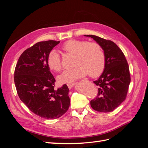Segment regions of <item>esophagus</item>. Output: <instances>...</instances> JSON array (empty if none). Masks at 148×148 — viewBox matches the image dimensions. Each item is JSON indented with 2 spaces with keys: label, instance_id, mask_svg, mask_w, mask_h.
Returning a JSON list of instances; mask_svg holds the SVG:
<instances>
[{
  "label": "esophagus",
  "instance_id": "esophagus-1",
  "mask_svg": "<svg viewBox=\"0 0 148 148\" xmlns=\"http://www.w3.org/2000/svg\"><path fill=\"white\" fill-rule=\"evenodd\" d=\"M74 85H75V83H69L67 84V86H68L69 89H71L73 87Z\"/></svg>",
  "mask_w": 148,
  "mask_h": 148
}]
</instances>
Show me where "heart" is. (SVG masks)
Returning a JSON list of instances; mask_svg holds the SVG:
<instances>
[{"instance_id": "1", "label": "heart", "mask_w": 148, "mask_h": 148, "mask_svg": "<svg viewBox=\"0 0 148 148\" xmlns=\"http://www.w3.org/2000/svg\"><path fill=\"white\" fill-rule=\"evenodd\" d=\"M62 49L66 52L75 54V65L77 66L73 69L65 70L58 76L57 79L60 83H72L88 73L91 77H97L104 70L105 53L102 47L96 42L71 39L63 44ZM47 64L52 71L61 70V58L56 50L49 52Z\"/></svg>"}]
</instances>
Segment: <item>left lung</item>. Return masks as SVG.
<instances>
[{"instance_id":"left-lung-1","label":"left lung","mask_w":148,"mask_h":148,"mask_svg":"<svg viewBox=\"0 0 148 148\" xmlns=\"http://www.w3.org/2000/svg\"><path fill=\"white\" fill-rule=\"evenodd\" d=\"M84 36L95 39L106 56L104 70L99 78L93 82L98 86V92L91 101V106L96 111L110 112L127 97L131 81L128 64L122 50L113 41L95 35Z\"/></svg>"}]
</instances>
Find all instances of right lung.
<instances>
[{"instance_id": "1", "label": "right lung", "mask_w": 148, "mask_h": 148, "mask_svg": "<svg viewBox=\"0 0 148 148\" xmlns=\"http://www.w3.org/2000/svg\"><path fill=\"white\" fill-rule=\"evenodd\" d=\"M59 42L41 41L26 49L19 57L14 72L20 100L34 114L47 119L61 117L70 103L66 84L55 89L56 79L47 64L49 52Z\"/></svg>"}]
</instances>
